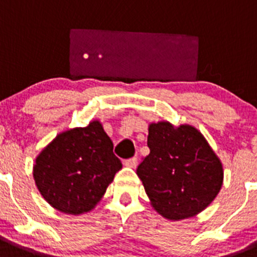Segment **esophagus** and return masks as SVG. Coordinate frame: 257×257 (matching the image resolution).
<instances>
[{
	"instance_id": "obj_1",
	"label": "esophagus",
	"mask_w": 257,
	"mask_h": 257,
	"mask_svg": "<svg viewBox=\"0 0 257 257\" xmlns=\"http://www.w3.org/2000/svg\"><path fill=\"white\" fill-rule=\"evenodd\" d=\"M137 162H138L137 157H132L129 158V160H125V161H124V165H125L126 167H132V169H134V167L137 166Z\"/></svg>"
}]
</instances>
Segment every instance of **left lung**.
I'll return each mask as SVG.
<instances>
[{"instance_id": "8db88e82", "label": "left lung", "mask_w": 257, "mask_h": 257, "mask_svg": "<svg viewBox=\"0 0 257 257\" xmlns=\"http://www.w3.org/2000/svg\"><path fill=\"white\" fill-rule=\"evenodd\" d=\"M150 155L137 169L151 205L171 220L190 218L215 199L222 162L194 126L158 121L148 126Z\"/></svg>"}]
</instances>
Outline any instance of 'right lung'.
Listing matches in <instances>:
<instances>
[{"label":"right lung","mask_w":257,"mask_h":257,"mask_svg":"<svg viewBox=\"0 0 257 257\" xmlns=\"http://www.w3.org/2000/svg\"><path fill=\"white\" fill-rule=\"evenodd\" d=\"M120 169L111 140L93 120L59 133L37 157L33 176L47 203L78 215L95 208Z\"/></svg>","instance_id":"1"}]
</instances>
